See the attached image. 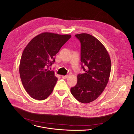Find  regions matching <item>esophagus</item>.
<instances>
[{"instance_id":"obj_1","label":"esophagus","mask_w":134,"mask_h":134,"mask_svg":"<svg viewBox=\"0 0 134 134\" xmlns=\"http://www.w3.org/2000/svg\"><path fill=\"white\" fill-rule=\"evenodd\" d=\"M68 77V75H62V78L63 79H67Z\"/></svg>"}]
</instances>
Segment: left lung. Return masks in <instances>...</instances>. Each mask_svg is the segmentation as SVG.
Here are the masks:
<instances>
[{
	"instance_id": "8db88e82",
	"label": "left lung",
	"mask_w": 134,
	"mask_h": 134,
	"mask_svg": "<svg viewBox=\"0 0 134 134\" xmlns=\"http://www.w3.org/2000/svg\"><path fill=\"white\" fill-rule=\"evenodd\" d=\"M75 36L80 42L81 68L85 73L78 74L77 83L71 92L78 101L87 103L96 100L106 88L111 61L106 49L95 37L87 33Z\"/></svg>"
}]
</instances>
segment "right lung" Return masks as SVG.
<instances>
[{
  "instance_id": "1",
  "label": "right lung",
  "mask_w": 134,
  "mask_h": 134,
  "mask_svg": "<svg viewBox=\"0 0 134 134\" xmlns=\"http://www.w3.org/2000/svg\"><path fill=\"white\" fill-rule=\"evenodd\" d=\"M71 37L69 34L44 32L33 38L25 48L20 63V78L26 91L34 99L45 100L53 92L57 78L49 67Z\"/></svg>"
}]
</instances>
